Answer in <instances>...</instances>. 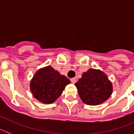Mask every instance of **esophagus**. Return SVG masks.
<instances>
[{"instance_id":"1","label":"esophagus","mask_w":134,"mask_h":134,"mask_svg":"<svg viewBox=\"0 0 134 134\" xmlns=\"http://www.w3.org/2000/svg\"><path fill=\"white\" fill-rule=\"evenodd\" d=\"M70 81H71V82H72V83L74 84L76 82V80L75 78H72V79H70Z\"/></svg>"}]
</instances>
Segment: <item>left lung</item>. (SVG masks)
<instances>
[{"label": "left lung", "instance_id": "8db88e82", "mask_svg": "<svg viewBox=\"0 0 134 134\" xmlns=\"http://www.w3.org/2000/svg\"><path fill=\"white\" fill-rule=\"evenodd\" d=\"M80 99L86 105H97L109 99L113 91L107 76L99 70L90 69L84 72L75 83Z\"/></svg>", "mask_w": 134, "mask_h": 134}]
</instances>
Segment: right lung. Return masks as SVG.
Wrapping results in <instances>:
<instances>
[{"mask_svg":"<svg viewBox=\"0 0 134 134\" xmlns=\"http://www.w3.org/2000/svg\"><path fill=\"white\" fill-rule=\"evenodd\" d=\"M69 79L50 66L39 70L30 84L34 96L43 103H52L61 95Z\"/></svg>","mask_w":134,"mask_h":134,"instance_id":"right-lung-1","label":"right lung"}]
</instances>
